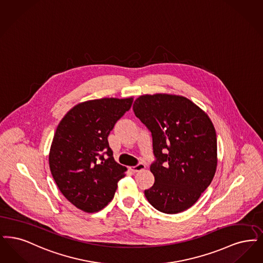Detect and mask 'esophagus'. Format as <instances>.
<instances>
[{
	"label": "esophagus",
	"mask_w": 263,
	"mask_h": 263,
	"mask_svg": "<svg viewBox=\"0 0 263 263\" xmlns=\"http://www.w3.org/2000/svg\"><path fill=\"white\" fill-rule=\"evenodd\" d=\"M130 169H132V171L134 172L142 171V170H144V169H145V165H144L143 163H138L137 165L134 166V167H132Z\"/></svg>",
	"instance_id": "34e87169"
}]
</instances>
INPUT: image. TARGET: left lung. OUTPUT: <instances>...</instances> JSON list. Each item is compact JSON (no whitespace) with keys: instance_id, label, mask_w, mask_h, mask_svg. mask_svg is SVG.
<instances>
[{"instance_id":"8db88e82","label":"left lung","mask_w":263,"mask_h":263,"mask_svg":"<svg viewBox=\"0 0 263 263\" xmlns=\"http://www.w3.org/2000/svg\"><path fill=\"white\" fill-rule=\"evenodd\" d=\"M133 109L151 133L156 158L150 166L155 183L144 194L163 213L183 212L197 201L215 175L214 126L204 111L180 95H141Z\"/></svg>"}]
</instances>
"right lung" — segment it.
<instances>
[{
  "instance_id": "right-lung-1",
  "label": "right lung",
  "mask_w": 263,
  "mask_h": 263,
  "mask_svg": "<svg viewBox=\"0 0 263 263\" xmlns=\"http://www.w3.org/2000/svg\"><path fill=\"white\" fill-rule=\"evenodd\" d=\"M134 98L80 103L62 119L53 138L49 165L59 190L71 204L98 212L114 197L126 167L118 164L108 136Z\"/></svg>"
}]
</instances>
